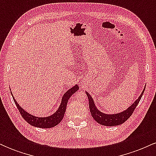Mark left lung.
Listing matches in <instances>:
<instances>
[{
  "mask_svg": "<svg viewBox=\"0 0 156 156\" xmlns=\"http://www.w3.org/2000/svg\"><path fill=\"white\" fill-rule=\"evenodd\" d=\"M144 89H145V87L143 89L142 92H141L140 96L139 97V98L130 107L125 109L124 112L113 114H105V113L101 112V111L98 110V108L96 107L95 103H94V100H93L92 96L88 92H86V94H87V97H88L89 109H90V112L92 117L94 118V119L97 122H98L101 125H105V126H116V125H119L122 124L133 114L134 109L136 108V107L137 106L139 101H140L141 97L143 95V93L144 92Z\"/></svg>",
  "mask_w": 156,
  "mask_h": 156,
  "instance_id": "8db88e82",
  "label": "left lung"
}]
</instances>
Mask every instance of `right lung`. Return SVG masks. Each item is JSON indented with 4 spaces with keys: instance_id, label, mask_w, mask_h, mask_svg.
<instances>
[{
    "instance_id": "1",
    "label": "right lung",
    "mask_w": 156,
    "mask_h": 156,
    "mask_svg": "<svg viewBox=\"0 0 156 156\" xmlns=\"http://www.w3.org/2000/svg\"><path fill=\"white\" fill-rule=\"evenodd\" d=\"M78 89H79V87H78V86L76 84V85H75L74 87H72V88L69 89V90H67V92L64 93L63 97H62L60 105L59 107H58V108L57 109L56 112H54V114L48 116V117H36V116L32 115L30 113H28L18 104V103L16 101L15 98H14L13 94H12V98H13L14 101H15V103L16 105H17V108H18L20 113L21 115H22V117H23V119H24L27 122L29 123V124L32 125V126L37 127V128H53L55 125H58V123L62 120L64 115V113H65L66 108H67L68 100H69V98H70L75 92H76Z\"/></svg>"
}]
</instances>
